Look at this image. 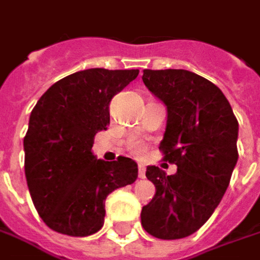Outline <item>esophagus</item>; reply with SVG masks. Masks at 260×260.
I'll list each match as a JSON object with an SVG mask.
<instances>
[{"label": "esophagus", "mask_w": 260, "mask_h": 260, "mask_svg": "<svg viewBox=\"0 0 260 260\" xmlns=\"http://www.w3.org/2000/svg\"><path fill=\"white\" fill-rule=\"evenodd\" d=\"M144 177H146V167L140 164L139 166V178H144Z\"/></svg>", "instance_id": "esophagus-1"}]
</instances>
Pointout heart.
I'll list each match as a JSON object with an SVG mask.
<instances>
[{
  "label": "heart",
  "mask_w": 260,
  "mask_h": 260,
  "mask_svg": "<svg viewBox=\"0 0 260 260\" xmlns=\"http://www.w3.org/2000/svg\"><path fill=\"white\" fill-rule=\"evenodd\" d=\"M132 150L134 151V154H141L144 151V148H143L140 143H134L133 146H132Z\"/></svg>",
  "instance_id": "obj_1"
}]
</instances>
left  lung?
<instances>
[{"mask_svg": "<svg viewBox=\"0 0 260 260\" xmlns=\"http://www.w3.org/2000/svg\"><path fill=\"white\" fill-rule=\"evenodd\" d=\"M143 82L167 107L160 150L177 173L148 166L155 194L141 209V225L158 239H181L201 228L222 200L238 161L239 126L221 89L197 73L144 69Z\"/></svg>", "mask_w": 260, "mask_h": 260, "instance_id": "left-lung-1", "label": "left lung"}]
</instances>
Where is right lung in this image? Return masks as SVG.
Instances as JSON below:
<instances>
[{
    "label": "right lung",
    "mask_w": 260,
    "mask_h": 260,
    "mask_svg": "<svg viewBox=\"0 0 260 260\" xmlns=\"http://www.w3.org/2000/svg\"><path fill=\"white\" fill-rule=\"evenodd\" d=\"M139 71L103 68L72 73L41 96L24 139L25 177L38 214L55 232L96 234L105 222V201L137 180L132 158L98 160L94 134L107 130L109 106Z\"/></svg>",
    "instance_id": "1"
}]
</instances>
